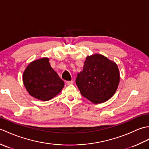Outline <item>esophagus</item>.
<instances>
[{
    "instance_id": "esophagus-1",
    "label": "esophagus",
    "mask_w": 149,
    "mask_h": 149,
    "mask_svg": "<svg viewBox=\"0 0 149 149\" xmlns=\"http://www.w3.org/2000/svg\"><path fill=\"white\" fill-rule=\"evenodd\" d=\"M66 84H68V85H70V84H73L74 83V81H66Z\"/></svg>"
}]
</instances>
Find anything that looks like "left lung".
<instances>
[{
    "label": "left lung",
    "mask_w": 149,
    "mask_h": 149,
    "mask_svg": "<svg viewBox=\"0 0 149 149\" xmlns=\"http://www.w3.org/2000/svg\"><path fill=\"white\" fill-rule=\"evenodd\" d=\"M120 73L113 61L99 54L87 56L75 80L82 95L94 104L109 100L118 88Z\"/></svg>",
    "instance_id": "left-lung-1"
}]
</instances>
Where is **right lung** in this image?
<instances>
[{
	"mask_svg": "<svg viewBox=\"0 0 149 149\" xmlns=\"http://www.w3.org/2000/svg\"><path fill=\"white\" fill-rule=\"evenodd\" d=\"M23 83L31 96L43 101L56 96L65 85L47 58L35 60L27 66L23 74Z\"/></svg>",
	"mask_w": 149,
	"mask_h": 149,
	"instance_id": "right-lung-1",
	"label": "right lung"
}]
</instances>
